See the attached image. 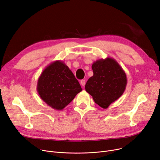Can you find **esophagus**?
I'll list each match as a JSON object with an SVG mask.
<instances>
[{"instance_id": "34e87169", "label": "esophagus", "mask_w": 160, "mask_h": 160, "mask_svg": "<svg viewBox=\"0 0 160 160\" xmlns=\"http://www.w3.org/2000/svg\"><path fill=\"white\" fill-rule=\"evenodd\" d=\"M85 83H86V82H85V80H82L80 81V83H81V85H82L83 87H84V86H85Z\"/></svg>"}]
</instances>
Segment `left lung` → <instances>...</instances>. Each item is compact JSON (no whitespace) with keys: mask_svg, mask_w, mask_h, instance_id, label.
<instances>
[{"mask_svg":"<svg viewBox=\"0 0 160 160\" xmlns=\"http://www.w3.org/2000/svg\"><path fill=\"white\" fill-rule=\"evenodd\" d=\"M92 69L93 76L87 82L85 91L96 104L106 109L124 93L127 85L126 72L111 57L94 62Z\"/></svg>","mask_w":160,"mask_h":160,"instance_id":"8db88e82","label":"left lung"}]
</instances>
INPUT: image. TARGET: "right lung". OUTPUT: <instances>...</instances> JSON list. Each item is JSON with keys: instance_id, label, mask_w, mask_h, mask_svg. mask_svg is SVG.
Segmentation results:
<instances>
[{"instance_id": "obj_1", "label": "right lung", "mask_w": 160, "mask_h": 160, "mask_svg": "<svg viewBox=\"0 0 160 160\" xmlns=\"http://www.w3.org/2000/svg\"><path fill=\"white\" fill-rule=\"evenodd\" d=\"M82 89L68 66L55 61L42 71L37 83L40 98L57 110L64 109Z\"/></svg>"}]
</instances>
